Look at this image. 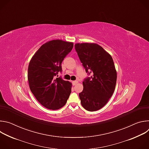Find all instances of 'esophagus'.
I'll list each match as a JSON object with an SVG mask.
<instances>
[{
    "mask_svg": "<svg viewBox=\"0 0 149 149\" xmlns=\"http://www.w3.org/2000/svg\"><path fill=\"white\" fill-rule=\"evenodd\" d=\"M78 83V81H72V85H73V86H75V85L77 84Z\"/></svg>",
    "mask_w": 149,
    "mask_h": 149,
    "instance_id": "obj_1",
    "label": "esophagus"
}]
</instances>
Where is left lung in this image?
<instances>
[{
	"label": "left lung",
	"mask_w": 149,
	"mask_h": 149,
	"mask_svg": "<svg viewBox=\"0 0 149 149\" xmlns=\"http://www.w3.org/2000/svg\"><path fill=\"white\" fill-rule=\"evenodd\" d=\"M75 49L90 77L82 82L79 94L82 107L95 111L102 108L112 96L116 87L117 71L111 56L95 43H78Z\"/></svg>",
	"instance_id": "8db88e82"
}]
</instances>
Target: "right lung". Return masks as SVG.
Here are the masks:
<instances>
[{
	"label": "right lung",
	"instance_id": "add662e5",
	"mask_svg": "<svg viewBox=\"0 0 149 149\" xmlns=\"http://www.w3.org/2000/svg\"><path fill=\"white\" fill-rule=\"evenodd\" d=\"M73 46V42L60 39L48 41L39 48L29 62L30 90L38 101L48 109L62 108L71 93V82L55 76L62 72V62Z\"/></svg>",
	"mask_w": 149,
	"mask_h": 149
}]
</instances>
